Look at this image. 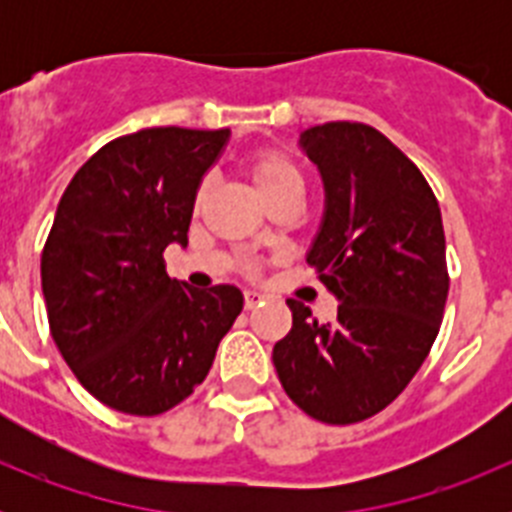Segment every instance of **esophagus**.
<instances>
[{
  "mask_svg": "<svg viewBox=\"0 0 512 512\" xmlns=\"http://www.w3.org/2000/svg\"><path fill=\"white\" fill-rule=\"evenodd\" d=\"M243 300H246V310H253V307H259L261 302H264V295L256 292V289H246V292H243Z\"/></svg>",
  "mask_w": 512,
  "mask_h": 512,
  "instance_id": "1",
  "label": "esophagus"
}]
</instances>
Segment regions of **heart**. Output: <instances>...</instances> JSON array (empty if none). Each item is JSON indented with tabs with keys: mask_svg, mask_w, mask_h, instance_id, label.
<instances>
[{
	"mask_svg": "<svg viewBox=\"0 0 512 512\" xmlns=\"http://www.w3.org/2000/svg\"><path fill=\"white\" fill-rule=\"evenodd\" d=\"M248 176H251L253 187L261 194V200L269 205L271 200L282 197L284 192H292V189H300L302 192V174L292 161H289L284 153L277 151H261L251 158L248 164ZM207 184H202L197 189V197H194V205L200 207L205 202Z\"/></svg>",
	"mask_w": 512,
	"mask_h": 512,
	"instance_id": "heart-1",
	"label": "heart"
}]
</instances>
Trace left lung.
<instances>
[{"label": "left lung", "mask_w": 512, "mask_h": 512, "mask_svg": "<svg viewBox=\"0 0 512 512\" xmlns=\"http://www.w3.org/2000/svg\"><path fill=\"white\" fill-rule=\"evenodd\" d=\"M300 148L325 189L307 264L341 305L318 325L287 300L292 330L271 359L310 418L359 423L408 387L438 336L449 295L441 207L418 166L369 125H315Z\"/></svg>", "instance_id": "8db88e82"}]
</instances>
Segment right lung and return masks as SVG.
<instances>
[{"label":"right lung","instance_id":"obj_1","mask_svg":"<svg viewBox=\"0 0 512 512\" xmlns=\"http://www.w3.org/2000/svg\"><path fill=\"white\" fill-rule=\"evenodd\" d=\"M230 130L146 128L99 148L58 202L40 259L53 341L107 408L158 415L205 382L241 289L166 274Z\"/></svg>","mask_w":512,"mask_h":512}]
</instances>
